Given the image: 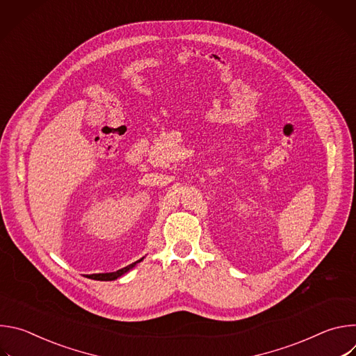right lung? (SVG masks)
<instances>
[{"label": "right lung", "instance_id": "1", "mask_svg": "<svg viewBox=\"0 0 356 356\" xmlns=\"http://www.w3.org/2000/svg\"><path fill=\"white\" fill-rule=\"evenodd\" d=\"M142 261V259H140ZM140 261H138V262H140ZM138 262H135V264H132V265H129V266H127V268H122V269H120V270H117V272H113V273H97V275H90V279H94V280H115V279H118L120 276H122L124 273H127L131 268H134Z\"/></svg>", "mask_w": 356, "mask_h": 356}]
</instances>
